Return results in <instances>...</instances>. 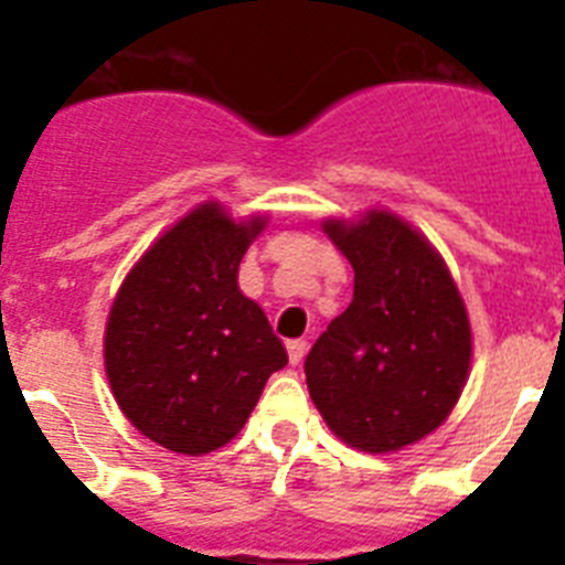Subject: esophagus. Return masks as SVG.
Wrapping results in <instances>:
<instances>
[{
	"label": "esophagus",
	"mask_w": 565,
	"mask_h": 565,
	"mask_svg": "<svg viewBox=\"0 0 565 565\" xmlns=\"http://www.w3.org/2000/svg\"><path fill=\"white\" fill-rule=\"evenodd\" d=\"M286 348H288V362L299 364V362H302V359H306L308 342H306V339H291V342H288Z\"/></svg>",
	"instance_id": "1"
}]
</instances>
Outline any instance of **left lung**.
I'll return each mask as SVG.
<instances>
[{"mask_svg":"<svg viewBox=\"0 0 565 565\" xmlns=\"http://www.w3.org/2000/svg\"><path fill=\"white\" fill-rule=\"evenodd\" d=\"M353 266V299L313 342L306 382L342 441L393 452L430 436L461 396L472 356L463 299L436 248L391 212L326 221Z\"/></svg>","mask_w":565,"mask_h":565,"instance_id":"1","label":"left lung"}]
</instances>
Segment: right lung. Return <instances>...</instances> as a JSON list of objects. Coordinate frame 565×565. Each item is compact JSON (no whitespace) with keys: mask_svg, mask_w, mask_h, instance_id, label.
I'll return each instance as SVG.
<instances>
[{"mask_svg":"<svg viewBox=\"0 0 565 565\" xmlns=\"http://www.w3.org/2000/svg\"><path fill=\"white\" fill-rule=\"evenodd\" d=\"M266 221L203 203L135 263L109 308L104 364L124 416L154 444L203 456L232 441L288 353L237 288Z\"/></svg>","mask_w":565,"mask_h":565,"instance_id":"obj_1","label":"right lung"}]
</instances>
